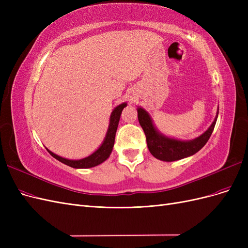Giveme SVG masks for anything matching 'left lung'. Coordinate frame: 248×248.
<instances>
[{
	"mask_svg": "<svg viewBox=\"0 0 248 248\" xmlns=\"http://www.w3.org/2000/svg\"><path fill=\"white\" fill-rule=\"evenodd\" d=\"M137 109L139 122L146 134L149 151L155 158L162 161L180 160L199 152L207 144L208 140L211 137L219 110V108H217L214 121L204 133H202L200 137L193 140H182L164 136L163 133L156 128L151 116L149 115V112L146 109L140 107H139Z\"/></svg>",
	"mask_w": 248,
	"mask_h": 248,
	"instance_id": "8db88e82",
	"label": "left lung"
}]
</instances>
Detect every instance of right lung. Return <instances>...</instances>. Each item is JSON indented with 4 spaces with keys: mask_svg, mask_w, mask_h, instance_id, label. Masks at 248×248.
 Returning <instances> with one entry per match:
<instances>
[{
    "mask_svg": "<svg viewBox=\"0 0 248 248\" xmlns=\"http://www.w3.org/2000/svg\"><path fill=\"white\" fill-rule=\"evenodd\" d=\"M125 107H127V103L123 102L112 109L109 117V124H108V128L106 134V138H104L102 144L99 146V148L97 149L96 151H94L91 155H89L85 157V158H81V159H67V158H64V157L55 154L54 152H51L50 150L46 148L48 153L57 160L61 161L62 163L66 164V166H69L74 169H90V168H94L96 166H99V164H101L108 158L112 151L120 117H121L122 110Z\"/></svg>",
    "mask_w": 248,
    "mask_h": 248,
    "instance_id": "right-lung-1",
    "label": "right lung"
}]
</instances>
